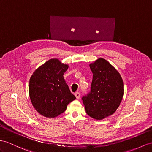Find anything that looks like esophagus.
Masks as SVG:
<instances>
[{"mask_svg": "<svg viewBox=\"0 0 152 152\" xmlns=\"http://www.w3.org/2000/svg\"><path fill=\"white\" fill-rule=\"evenodd\" d=\"M75 97L77 98V99H79L80 98V93H79V92H77V93L75 94Z\"/></svg>", "mask_w": 152, "mask_h": 152, "instance_id": "esophagus-1", "label": "esophagus"}]
</instances>
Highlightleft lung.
Masks as SVG:
<instances>
[{
	"label": "left lung",
	"instance_id": "1",
	"mask_svg": "<svg viewBox=\"0 0 152 152\" xmlns=\"http://www.w3.org/2000/svg\"><path fill=\"white\" fill-rule=\"evenodd\" d=\"M93 73L91 91L83 97L89 116L102 120L115 113L122 101L124 84L119 72L104 58H99L90 64Z\"/></svg>",
	"mask_w": 152,
	"mask_h": 152
}]
</instances>
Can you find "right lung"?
Instances as JSON below:
<instances>
[{"instance_id": "right-lung-1", "label": "right lung", "mask_w": 152, "mask_h": 152, "mask_svg": "<svg viewBox=\"0 0 152 152\" xmlns=\"http://www.w3.org/2000/svg\"><path fill=\"white\" fill-rule=\"evenodd\" d=\"M69 65L58 58L46 61L29 79V96L33 108L41 115L55 118L65 112L76 97L70 91L63 75Z\"/></svg>"}]
</instances>
